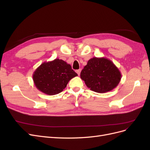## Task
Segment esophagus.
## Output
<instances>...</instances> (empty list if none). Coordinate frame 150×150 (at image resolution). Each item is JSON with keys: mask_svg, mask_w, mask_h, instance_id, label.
<instances>
[{"mask_svg": "<svg viewBox=\"0 0 150 150\" xmlns=\"http://www.w3.org/2000/svg\"><path fill=\"white\" fill-rule=\"evenodd\" d=\"M81 69H78V70H76V72H77V74H78L79 76L80 73H81Z\"/></svg>", "mask_w": 150, "mask_h": 150, "instance_id": "esophagus-1", "label": "esophagus"}]
</instances>
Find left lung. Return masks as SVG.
Returning <instances> with one entry per match:
<instances>
[{"label": "left lung", "mask_w": 150, "mask_h": 150, "mask_svg": "<svg viewBox=\"0 0 150 150\" xmlns=\"http://www.w3.org/2000/svg\"><path fill=\"white\" fill-rule=\"evenodd\" d=\"M80 76L88 88L99 93L115 89L121 79V72L111 60L96 57L88 61Z\"/></svg>", "instance_id": "8db88e82"}]
</instances>
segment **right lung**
<instances>
[{
  "mask_svg": "<svg viewBox=\"0 0 150 150\" xmlns=\"http://www.w3.org/2000/svg\"><path fill=\"white\" fill-rule=\"evenodd\" d=\"M78 76L70 64L59 59L44 62L34 72V85L40 91L55 95L65 89L69 81Z\"/></svg>",
  "mask_w": 150,
  "mask_h": 150,
  "instance_id": "obj_1",
  "label": "right lung"
}]
</instances>
